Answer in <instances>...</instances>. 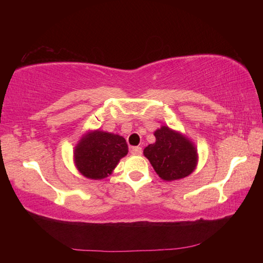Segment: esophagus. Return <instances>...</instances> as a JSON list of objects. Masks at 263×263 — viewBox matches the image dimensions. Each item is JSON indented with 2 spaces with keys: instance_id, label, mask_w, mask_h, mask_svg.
I'll list each match as a JSON object with an SVG mask.
<instances>
[{
  "instance_id": "esophagus-1",
  "label": "esophagus",
  "mask_w": 263,
  "mask_h": 263,
  "mask_svg": "<svg viewBox=\"0 0 263 263\" xmlns=\"http://www.w3.org/2000/svg\"><path fill=\"white\" fill-rule=\"evenodd\" d=\"M131 154L132 155H141L142 149L140 147H132L131 148Z\"/></svg>"
}]
</instances>
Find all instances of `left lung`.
<instances>
[{
  "label": "left lung",
  "mask_w": 263,
  "mask_h": 263,
  "mask_svg": "<svg viewBox=\"0 0 263 263\" xmlns=\"http://www.w3.org/2000/svg\"><path fill=\"white\" fill-rule=\"evenodd\" d=\"M154 136L156 141L143 149V155L161 180H181L197 168L198 150L185 135L161 125Z\"/></svg>",
  "instance_id": "left-lung-1"
}]
</instances>
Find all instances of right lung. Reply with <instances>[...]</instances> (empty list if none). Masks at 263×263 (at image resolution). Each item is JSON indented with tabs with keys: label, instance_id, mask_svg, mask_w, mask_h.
Wrapping results in <instances>:
<instances>
[{
	"label": "right lung",
	"instance_id": "1",
	"mask_svg": "<svg viewBox=\"0 0 263 263\" xmlns=\"http://www.w3.org/2000/svg\"><path fill=\"white\" fill-rule=\"evenodd\" d=\"M128 153L125 139L115 133L89 130L76 144L73 160L77 170L90 180L109 176Z\"/></svg>",
	"mask_w": 263,
	"mask_h": 263
}]
</instances>
